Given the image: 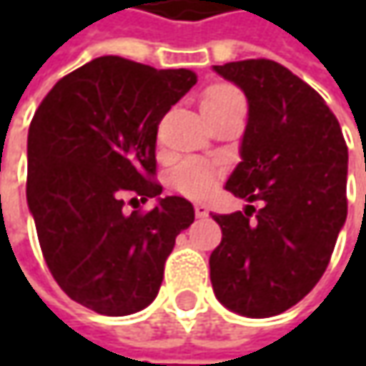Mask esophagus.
Wrapping results in <instances>:
<instances>
[{
  "label": "esophagus",
  "instance_id": "esophagus-1",
  "mask_svg": "<svg viewBox=\"0 0 366 366\" xmlns=\"http://www.w3.org/2000/svg\"><path fill=\"white\" fill-rule=\"evenodd\" d=\"M195 216H197V218H204V216H207V207H205V204H202V202H197V204H195Z\"/></svg>",
  "mask_w": 366,
  "mask_h": 366
}]
</instances>
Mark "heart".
<instances>
[{"instance_id": "1", "label": "heart", "mask_w": 366, "mask_h": 366, "mask_svg": "<svg viewBox=\"0 0 366 366\" xmlns=\"http://www.w3.org/2000/svg\"><path fill=\"white\" fill-rule=\"evenodd\" d=\"M242 99L240 93L234 87L228 85H216L212 89H207L202 99V109L207 107H219L230 104V102H238ZM214 183V171L205 164V162L191 161L181 164L173 173V185L177 191L187 193V195H202L212 187Z\"/></svg>"}]
</instances>
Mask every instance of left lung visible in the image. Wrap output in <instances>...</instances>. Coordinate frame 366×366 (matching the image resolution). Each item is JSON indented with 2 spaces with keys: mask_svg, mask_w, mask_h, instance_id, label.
I'll return each mask as SVG.
<instances>
[{
  "mask_svg": "<svg viewBox=\"0 0 366 366\" xmlns=\"http://www.w3.org/2000/svg\"><path fill=\"white\" fill-rule=\"evenodd\" d=\"M248 102L240 162L226 189L260 209L212 214L218 302L246 317L283 314L316 287L346 222L348 148L322 95L267 59L216 64Z\"/></svg>",
  "mask_w": 366,
  "mask_h": 366,
  "instance_id": "obj_1",
  "label": "left lung"
}]
</instances>
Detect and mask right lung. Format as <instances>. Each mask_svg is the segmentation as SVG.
Listing matches in <instances>:
<instances>
[{
    "label": "right lung",
    "mask_w": 366,
    "mask_h": 366,
    "mask_svg": "<svg viewBox=\"0 0 366 366\" xmlns=\"http://www.w3.org/2000/svg\"><path fill=\"white\" fill-rule=\"evenodd\" d=\"M197 83L187 69L99 56L63 77L28 130L26 199L54 281L104 316H130L157 297L175 238L195 219L179 195L161 197L157 130ZM157 205L125 212V199Z\"/></svg>",
    "instance_id": "obj_1"
}]
</instances>
